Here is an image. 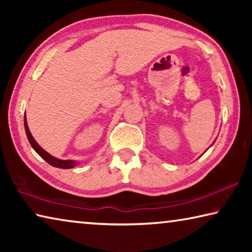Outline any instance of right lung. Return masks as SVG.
<instances>
[{"label": "right lung", "mask_w": 252, "mask_h": 252, "mask_svg": "<svg viewBox=\"0 0 252 252\" xmlns=\"http://www.w3.org/2000/svg\"><path fill=\"white\" fill-rule=\"evenodd\" d=\"M24 127H25V132H27V136L29 139V142L31 144L32 148L35 150V152L39 155L42 159H44L46 162H48L49 164L53 165L55 168H60V169H72L74 168L76 164H78V162L74 161V160H61V159H58V158H55L53 156H51L50 153L46 152L44 149H42L39 143H37L31 134V132L29 130V126H28V122H27V118L24 116Z\"/></svg>", "instance_id": "obj_1"}]
</instances>
